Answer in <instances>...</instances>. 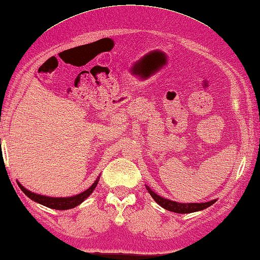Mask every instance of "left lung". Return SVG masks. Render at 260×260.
I'll return each mask as SVG.
<instances>
[{"label":"left lung","instance_id":"left-lung-1","mask_svg":"<svg viewBox=\"0 0 260 260\" xmlns=\"http://www.w3.org/2000/svg\"><path fill=\"white\" fill-rule=\"evenodd\" d=\"M148 193L151 194V197L154 199L157 204H160L162 208H165L168 211L177 212V213H189V212H195V211H201L203 209H207L213 203L216 202V200H212V201L204 202V203H179L171 201V200H168L160 197L156 193H154L153 190L146 186Z\"/></svg>","mask_w":260,"mask_h":260}]
</instances>
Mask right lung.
Segmentation results:
<instances>
[{"label":"right lung","mask_w":260,"mask_h":260,"mask_svg":"<svg viewBox=\"0 0 260 260\" xmlns=\"http://www.w3.org/2000/svg\"><path fill=\"white\" fill-rule=\"evenodd\" d=\"M17 184H18V186H19L22 192H24L30 200H33V201L42 204V206H45L48 208L56 209V210H67V209L75 208L76 206H79V204L83 202L84 200L93 192V189L95 188V186H97V184H98V179L95 180L92 185H91V187L84 190V192L74 195V197H70V198L45 197V195L36 194V193L30 192V190H28V189H26L24 186L19 183V181H17Z\"/></svg>","instance_id":"1"}]
</instances>
